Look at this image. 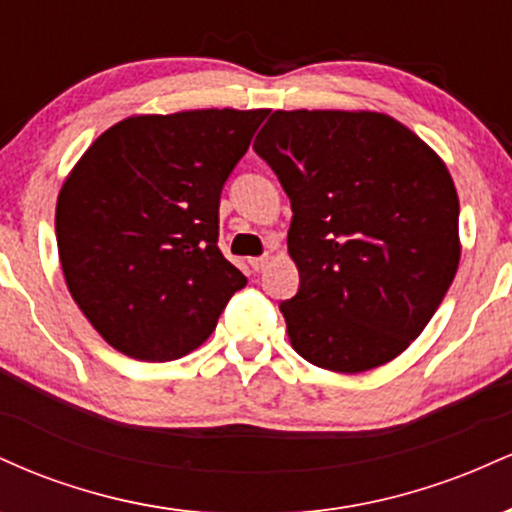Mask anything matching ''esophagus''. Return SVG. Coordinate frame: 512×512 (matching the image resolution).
Returning <instances> with one entry per match:
<instances>
[{"mask_svg": "<svg viewBox=\"0 0 512 512\" xmlns=\"http://www.w3.org/2000/svg\"><path fill=\"white\" fill-rule=\"evenodd\" d=\"M269 264V255H262V257H252L250 260V267L255 269V272H262L264 267H267Z\"/></svg>", "mask_w": 512, "mask_h": 512, "instance_id": "1", "label": "esophagus"}]
</instances>
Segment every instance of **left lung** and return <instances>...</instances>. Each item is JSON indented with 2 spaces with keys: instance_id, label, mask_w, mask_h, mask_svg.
Masks as SVG:
<instances>
[{
  "instance_id": "obj_1",
  "label": "left lung",
  "mask_w": 512,
  "mask_h": 512,
  "mask_svg": "<svg viewBox=\"0 0 512 512\" xmlns=\"http://www.w3.org/2000/svg\"><path fill=\"white\" fill-rule=\"evenodd\" d=\"M252 149L291 199L301 289L279 310L296 354L334 373L390 363L460 264V199L443 158L375 110H276Z\"/></svg>"
}]
</instances>
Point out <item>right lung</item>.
<instances>
[{
    "label": "right lung",
    "instance_id": "right-lung-1",
    "mask_svg": "<svg viewBox=\"0 0 512 512\" xmlns=\"http://www.w3.org/2000/svg\"><path fill=\"white\" fill-rule=\"evenodd\" d=\"M267 113L125 117L69 170L55 209L64 281L93 330L120 354L187 356L248 284L216 245L219 199Z\"/></svg>",
    "mask_w": 512,
    "mask_h": 512
}]
</instances>
